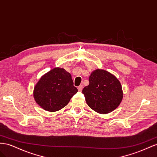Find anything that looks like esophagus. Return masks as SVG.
Wrapping results in <instances>:
<instances>
[{"label":"esophagus","mask_w":157,"mask_h":157,"mask_svg":"<svg viewBox=\"0 0 157 157\" xmlns=\"http://www.w3.org/2000/svg\"><path fill=\"white\" fill-rule=\"evenodd\" d=\"M78 89L79 91H82V89H83V86L82 85H81V86H79V87H78Z\"/></svg>","instance_id":"1"}]
</instances>
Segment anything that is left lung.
Masks as SVG:
<instances>
[{"instance_id":"left-lung-1","label":"left lung","mask_w":157,"mask_h":157,"mask_svg":"<svg viewBox=\"0 0 157 157\" xmlns=\"http://www.w3.org/2000/svg\"><path fill=\"white\" fill-rule=\"evenodd\" d=\"M89 86L82 93L88 106L100 114H108L116 109L122 100V86L114 75L103 70L93 71L89 78Z\"/></svg>"}]
</instances>
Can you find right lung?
Wrapping results in <instances>:
<instances>
[{
    "label": "right lung",
    "instance_id": "obj_1",
    "mask_svg": "<svg viewBox=\"0 0 157 157\" xmlns=\"http://www.w3.org/2000/svg\"><path fill=\"white\" fill-rule=\"evenodd\" d=\"M78 91L70 74L63 68H55L39 79L34 88L33 96L44 110L55 112L68 105Z\"/></svg>",
    "mask_w": 157,
    "mask_h": 157
}]
</instances>
